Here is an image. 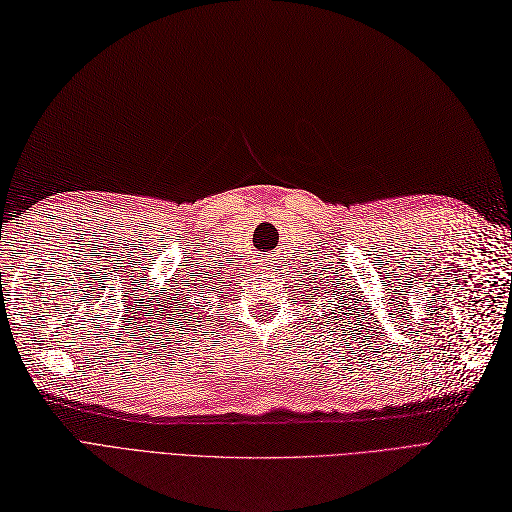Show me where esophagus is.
I'll return each mask as SVG.
<instances>
[{
  "instance_id": "1",
  "label": "esophagus",
  "mask_w": 512,
  "mask_h": 512,
  "mask_svg": "<svg viewBox=\"0 0 512 512\" xmlns=\"http://www.w3.org/2000/svg\"><path fill=\"white\" fill-rule=\"evenodd\" d=\"M259 261H261V263H259L261 270H274V266H276L274 255H263Z\"/></svg>"
}]
</instances>
